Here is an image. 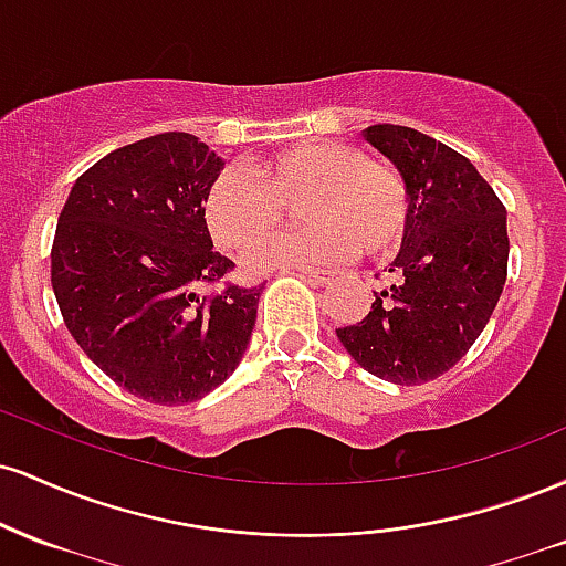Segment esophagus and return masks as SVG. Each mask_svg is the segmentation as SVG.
<instances>
[{
  "instance_id": "34e87169",
  "label": "esophagus",
  "mask_w": 566,
  "mask_h": 566,
  "mask_svg": "<svg viewBox=\"0 0 566 566\" xmlns=\"http://www.w3.org/2000/svg\"><path fill=\"white\" fill-rule=\"evenodd\" d=\"M301 274L308 279V282L319 284V287H324V284H329L335 279V271H324V269H301Z\"/></svg>"
}]
</instances>
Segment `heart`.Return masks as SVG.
Segmentation results:
<instances>
[{
    "instance_id": "heart-1",
    "label": "heart",
    "mask_w": 566,
    "mask_h": 566,
    "mask_svg": "<svg viewBox=\"0 0 566 566\" xmlns=\"http://www.w3.org/2000/svg\"><path fill=\"white\" fill-rule=\"evenodd\" d=\"M297 199L305 229L255 247L247 255L250 269L340 263L359 244L367 255H386L407 231L409 193L401 172L333 140L297 143L252 161L247 172L218 175L207 188L205 223L218 247L242 252L263 242Z\"/></svg>"
}]
</instances>
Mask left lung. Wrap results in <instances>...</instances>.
<instances>
[{
	"instance_id": "obj_1",
	"label": "left lung",
	"mask_w": 566,
	"mask_h": 566,
	"mask_svg": "<svg viewBox=\"0 0 566 566\" xmlns=\"http://www.w3.org/2000/svg\"><path fill=\"white\" fill-rule=\"evenodd\" d=\"M365 140L401 172L409 220L391 287L337 340L375 378L420 386L465 356L509 274L505 207L463 154L412 127L373 125Z\"/></svg>"
}]
</instances>
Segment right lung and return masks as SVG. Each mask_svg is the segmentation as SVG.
Returning a JSON list of instances; mask_svg holds the SVG:
<instances>
[{"mask_svg": "<svg viewBox=\"0 0 566 566\" xmlns=\"http://www.w3.org/2000/svg\"><path fill=\"white\" fill-rule=\"evenodd\" d=\"M220 170L197 135H151L95 161L57 218L50 274L71 337L154 405L197 401L226 382L255 327L263 287L199 295L233 271L205 223Z\"/></svg>", "mask_w": 566, "mask_h": 566, "instance_id": "add662e5", "label": "right lung"}]
</instances>
